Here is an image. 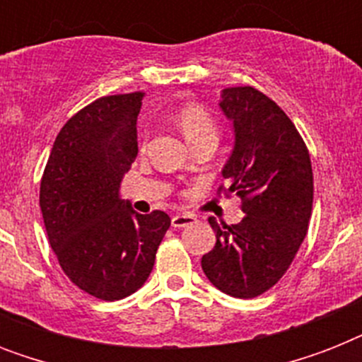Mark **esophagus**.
I'll return each instance as SVG.
<instances>
[{"label": "esophagus", "mask_w": 362, "mask_h": 362, "mask_svg": "<svg viewBox=\"0 0 362 362\" xmlns=\"http://www.w3.org/2000/svg\"><path fill=\"white\" fill-rule=\"evenodd\" d=\"M197 221V218L193 214H175L173 218H170V223H173V227H186V226H193Z\"/></svg>", "instance_id": "esophagus-1"}]
</instances>
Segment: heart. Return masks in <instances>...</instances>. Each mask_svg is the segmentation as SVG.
<instances>
[{
	"label": "heart",
	"instance_id": "heart-1",
	"mask_svg": "<svg viewBox=\"0 0 362 362\" xmlns=\"http://www.w3.org/2000/svg\"><path fill=\"white\" fill-rule=\"evenodd\" d=\"M175 120L184 133L189 144H199L203 141H218L220 129L209 110L199 103H186L176 110Z\"/></svg>",
	"mask_w": 362,
	"mask_h": 362
}]
</instances>
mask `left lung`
I'll return each mask as SVG.
<instances>
[{
  "instance_id": "left-lung-1",
  "label": "left lung",
  "mask_w": 362,
  "mask_h": 362,
  "mask_svg": "<svg viewBox=\"0 0 362 362\" xmlns=\"http://www.w3.org/2000/svg\"><path fill=\"white\" fill-rule=\"evenodd\" d=\"M221 110L235 127V148L218 192L240 197V223L209 218L216 246L201 259L220 291L253 298L286 274L308 231L314 175L308 148L289 116L252 86L226 88Z\"/></svg>"
}]
</instances>
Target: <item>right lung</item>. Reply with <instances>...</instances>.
Segmentation results:
<instances>
[{
    "label": "right lung",
    "mask_w": 362,
    "mask_h": 362,
    "mask_svg": "<svg viewBox=\"0 0 362 362\" xmlns=\"http://www.w3.org/2000/svg\"><path fill=\"white\" fill-rule=\"evenodd\" d=\"M142 98L107 95L78 110L56 136L41 178L39 204L59 267L101 300L142 287L170 227L161 210L139 214L120 199V182L139 152Z\"/></svg>",
    "instance_id": "add662e5"
}]
</instances>
